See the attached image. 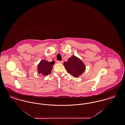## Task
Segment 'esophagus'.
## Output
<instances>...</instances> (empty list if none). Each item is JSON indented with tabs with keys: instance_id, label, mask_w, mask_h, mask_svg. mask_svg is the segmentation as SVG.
<instances>
[{
	"instance_id": "34e87169",
	"label": "esophagus",
	"mask_w": 125,
	"mask_h": 125,
	"mask_svg": "<svg viewBox=\"0 0 125 125\" xmlns=\"http://www.w3.org/2000/svg\"><path fill=\"white\" fill-rule=\"evenodd\" d=\"M57 63H59V64H62L63 63V61H57Z\"/></svg>"
}]
</instances>
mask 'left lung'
<instances>
[{
  "mask_svg": "<svg viewBox=\"0 0 125 125\" xmlns=\"http://www.w3.org/2000/svg\"><path fill=\"white\" fill-rule=\"evenodd\" d=\"M63 65L67 72L74 77L81 75L85 69V66L81 60L75 56H72Z\"/></svg>",
  "mask_w": 125,
  "mask_h": 125,
  "instance_id": "1",
  "label": "left lung"
}]
</instances>
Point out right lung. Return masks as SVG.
Segmentation results:
<instances>
[{
  "label": "right lung",
  "mask_w": 125,
  "mask_h": 125,
  "mask_svg": "<svg viewBox=\"0 0 125 125\" xmlns=\"http://www.w3.org/2000/svg\"><path fill=\"white\" fill-rule=\"evenodd\" d=\"M54 64L55 62L54 61L50 62L45 60H41L37 66L38 73L42 75H47L50 74Z\"/></svg>",
  "instance_id": "add662e5"
}]
</instances>
